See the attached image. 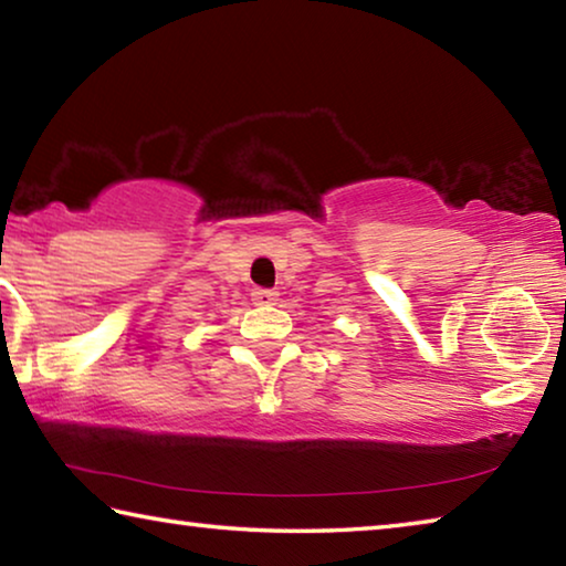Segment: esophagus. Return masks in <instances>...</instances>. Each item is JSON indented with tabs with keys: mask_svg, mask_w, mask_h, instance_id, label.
<instances>
[{
	"mask_svg": "<svg viewBox=\"0 0 566 566\" xmlns=\"http://www.w3.org/2000/svg\"><path fill=\"white\" fill-rule=\"evenodd\" d=\"M252 300H254V304H274L276 292L274 290H254Z\"/></svg>",
	"mask_w": 566,
	"mask_h": 566,
	"instance_id": "esophagus-1",
	"label": "esophagus"
}]
</instances>
